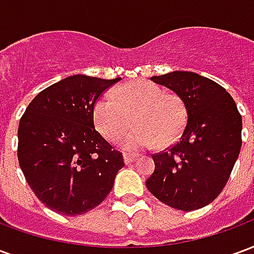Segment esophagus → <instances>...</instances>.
<instances>
[{"label":"esophagus","mask_w":254,"mask_h":254,"mask_svg":"<svg viewBox=\"0 0 254 254\" xmlns=\"http://www.w3.org/2000/svg\"><path fill=\"white\" fill-rule=\"evenodd\" d=\"M136 159V155L133 154H124V162H125V165H129L130 162Z\"/></svg>","instance_id":"obj_1"}]
</instances>
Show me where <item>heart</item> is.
Masks as SVG:
<instances>
[{"label":"heart","mask_w":254,"mask_h":254,"mask_svg":"<svg viewBox=\"0 0 254 254\" xmlns=\"http://www.w3.org/2000/svg\"><path fill=\"white\" fill-rule=\"evenodd\" d=\"M136 127L121 141L127 151H140L174 141L184 129L187 110L174 94H166L151 81H134L102 96L94 107L98 132L109 141H117L132 125Z\"/></svg>","instance_id":"heart-1"}]
</instances>
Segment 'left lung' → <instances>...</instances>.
Masks as SVG:
<instances>
[{
  "instance_id": "8db88e82",
  "label": "left lung",
  "mask_w": 254,
  "mask_h": 254,
  "mask_svg": "<svg viewBox=\"0 0 254 254\" xmlns=\"http://www.w3.org/2000/svg\"><path fill=\"white\" fill-rule=\"evenodd\" d=\"M151 80L180 96L188 121L173 147L152 155L155 170L145 185L171 208L194 211L205 207L223 190L238 159L240 111L222 85L197 73L176 70Z\"/></svg>"
}]
</instances>
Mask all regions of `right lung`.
Segmentation results:
<instances>
[{"label":"right lung","mask_w":254,"mask_h":254,"mask_svg":"<svg viewBox=\"0 0 254 254\" xmlns=\"http://www.w3.org/2000/svg\"><path fill=\"white\" fill-rule=\"evenodd\" d=\"M120 77L73 74L32 99L17 130L20 169L47 208L74 216L98 207L110 193L122 154L95 130L94 107Z\"/></svg>","instance_id":"right-lung-1"}]
</instances>
